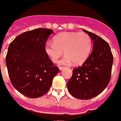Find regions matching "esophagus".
Returning a JSON list of instances; mask_svg holds the SVG:
<instances>
[{
	"label": "esophagus",
	"instance_id": "1",
	"mask_svg": "<svg viewBox=\"0 0 121 121\" xmlns=\"http://www.w3.org/2000/svg\"><path fill=\"white\" fill-rule=\"evenodd\" d=\"M63 69H64V67H59V70H62Z\"/></svg>",
	"mask_w": 121,
	"mask_h": 121
}]
</instances>
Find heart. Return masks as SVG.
I'll return each mask as SVG.
<instances>
[{
	"mask_svg": "<svg viewBox=\"0 0 121 121\" xmlns=\"http://www.w3.org/2000/svg\"><path fill=\"white\" fill-rule=\"evenodd\" d=\"M92 47V41L86 33L66 32L54 38V43H47L45 51L54 62L58 61L64 51L65 56L60 61L62 65H70L73 62L80 64L89 56Z\"/></svg>",
	"mask_w": 121,
	"mask_h": 121,
	"instance_id": "heart-1",
	"label": "heart"
}]
</instances>
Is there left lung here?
<instances>
[{"mask_svg":"<svg viewBox=\"0 0 121 121\" xmlns=\"http://www.w3.org/2000/svg\"><path fill=\"white\" fill-rule=\"evenodd\" d=\"M93 41L91 53L80 67L73 70L71 78L67 83L73 96L89 99L99 95L109 83L113 56L109 45L95 34L83 30Z\"/></svg>","mask_w":121,"mask_h":121,"instance_id":"1","label":"left lung"}]
</instances>
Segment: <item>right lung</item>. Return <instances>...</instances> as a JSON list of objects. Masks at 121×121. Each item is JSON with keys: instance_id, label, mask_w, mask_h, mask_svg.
<instances>
[{"instance_id": "obj_1", "label": "right lung", "mask_w": 121, "mask_h": 121, "mask_svg": "<svg viewBox=\"0 0 121 121\" xmlns=\"http://www.w3.org/2000/svg\"><path fill=\"white\" fill-rule=\"evenodd\" d=\"M53 33L46 28L26 31L9 45L6 56L9 78L13 87L27 97L46 94L59 72L45 51L46 41Z\"/></svg>"}]
</instances>
